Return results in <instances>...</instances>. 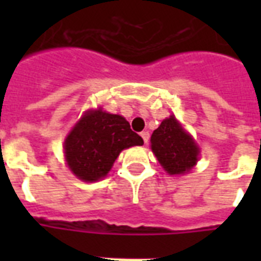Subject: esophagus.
<instances>
[{"instance_id":"34e87169","label":"esophagus","mask_w":261,"mask_h":261,"mask_svg":"<svg viewBox=\"0 0 261 261\" xmlns=\"http://www.w3.org/2000/svg\"><path fill=\"white\" fill-rule=\"evenodd\" d=\"M141 137H142L143 142L149 143V139H150V134H149V131H142V133H141Z\"/></svg>"}]
</instances>
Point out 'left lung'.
Returning <instances> with one entry per match:
<instances>
[{"label": "left lung", "mask_w": 261, "mask_h": 261, "mask_svg": "<svg viewBox=\"0 0 261 261\" xmlns=\"http://www.w3.org/2000/svg\"><path fill=\"white\" fill-rule=\"evenodd\" d=\"M151 150L169 174L187 173L198 161L199 149L174 116L163 120L150 138Z\"/></svg>", "instance_id": "obj_1"}]
</instances>
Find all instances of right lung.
<instances>
[{"label": "right lung", "mask_w": 261, "mask_h": 261, "mask_svg": "<svg viewBox=\"0 0 261 261\" xmlns=\"http://www.w3.org/2000/svg\"><path fill=\"white\" fill-rule=\"evenodd\" d=\"M142 143L123 116L97 110L84 115L63 147L70 171L84 181H97L106 177L123 149Z\"/></svg>", "instance_id": "right-lung-1"}]
</instances>
